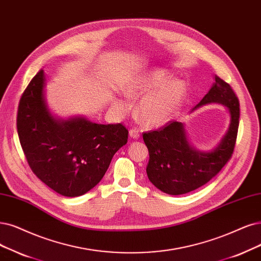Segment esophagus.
<instances>
[{
	"label": "esophagus",
	"instance_id": "34e87169",
	"mask_svg": "<svg viewBox=\"0 0 261 261\" xmlns=\"http://www.w3.org/2000/svg\"><path fill=\"white\" fill-rule=\"evenodd\" d=\"M129 136H130V138H132V139H139V137H140V131H139L138 129H136V128H132V129L129 130Z\"/></svg>",
	"mask_w": 261,
	"mask_h": 261
}]
</instances>
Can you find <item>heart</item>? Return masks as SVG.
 <instances>
[{"instance_id":"b5f03b06","label":"heart","mask_w":261,"mask_h":261,"mask_svg":"<svg viewBox=\"0 0 261 261\" xmlns=\"http://www.w3.org/2000/svg\"><path fill=\"white\" fill-rule=\"evenodd\" d=\"M124 93L131 100L143 98L138 106L140 118L146 124L160 125L168 122L179 109L186 88L181 82L172 83L165 71L151 70L132 80ZM115 105L121 114L128 111L124 101L117 100Z\"/></svg>"}]
</instances>
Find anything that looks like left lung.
Masks as SVG:
<instances>
[{
	"mask_svg": "<svg viewBox=\"0 0 261 261\" xmlns=\"http://www.w3.org/2000/svg\"><path fill=\"white\" fill-rule=\"evenodd\" d=\"M211 103L225 105L230 114L229 129L213 150L200 151L191 146L185 125L179 121H169L158 130L143 133L149 152L148 179L168 195H184L205 185L232 156L240 104L230 85L216 75L214 85L195 109Z\"/></svg>",
	"mask_w": 261,
	"mask_h": 261,
	"instance_id": "left-lung-1",
	"label": "left lung"
}]
</instances>
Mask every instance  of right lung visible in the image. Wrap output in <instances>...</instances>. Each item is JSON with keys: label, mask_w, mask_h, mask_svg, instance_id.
I'll use <instances>...</instances> for the list:
<instances>
[{"label": "right lung", "mask_w": 261, "mask_h": 261, "mask_svg": "<svg viewBox=\"0 0 261 261\" xmlns=\"http://www.w3.org/2000/svg\"><path fill=\"white\" fill-rule=\"evenodd\" d=\"M45 82L41 70L21 95L19 141L29 166L44 184L64 197H79L103 178L116 151L127 144L128 130L121 123L54 117L45 100Z\"/></svg>", "instance_id": "obj_1"}]
</instances>
